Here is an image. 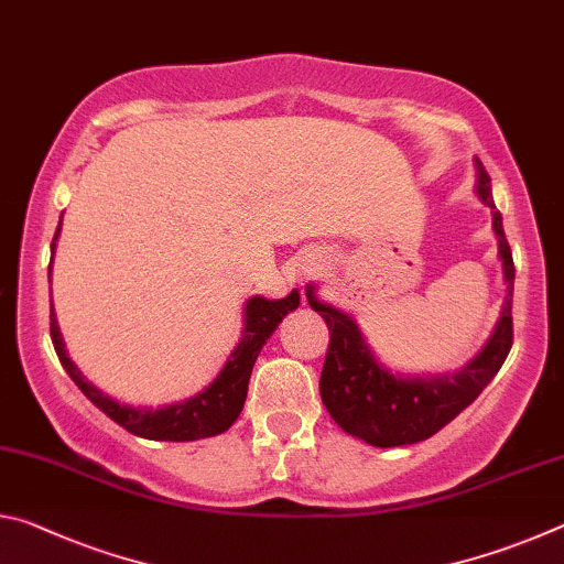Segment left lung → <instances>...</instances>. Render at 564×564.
I'll list each match as a JSON object with an SVG mask.
<instances>
[{"instance_id":"8db88e82","label":"left lung","mask_w":564,"mask_h":564,"mask_svg":"<svg viewBox=\"0 0 564 564\" xmlns=\"http://www.w3.org/2000/svg\"><path fill=\"white\" fill-rule=\"evenodd\" d=\"M475 194L492 214V231L498 236V256L502 261L508 299H505L492 336L467 366L441 376L393 373L383 360H378L376 350L370 348L350 313L318 301L313 285L305 289L311 308L321 313L330 330L321 373L323 405L343 431L368 445L395 447L427 441L482 393V388L498 376L512 348V251L502 231V216L492 202L490 176L480 159H475Z\"/></svg>"}]
</instances>
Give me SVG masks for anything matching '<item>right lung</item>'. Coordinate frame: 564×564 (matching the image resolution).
<instances>
[{"mask_svg":"<svg viewBox=\"0 0 564 564\" xmlns=\"http://www.w3.org/2000/svg\"><path fill=\"white\" fill-rule=\"evenodd\" d=\"M62 221L56 226L54 241H52V259L56 238H59ZM50 279H52V263H50ZM52 283V281H50ZM301 293L291 291L285 299L269 301L263 295H253L243 305V330L241 340L228 356L221 373L202 393L194 398L181 400V403L161 405V408H137L129 403H119L117 398L104 393L91 380L74 366V360L66 352L59 323H56L54 303H52V343L56 356H59L62 366L69 378L84 395H87L101 413H107L113 423L127 427L129 433L147 437V441H171V443H186V441H202V437H214L226 433L228 427L236 423V417L241 415L246 393H248V380H251L253 362L259 358L265 340L271 338V333L279 328L283 316H289L291 311L299 308Z\"/></svg>","mask_w":564,"mask_h":564,"instance_id":"add662e5","label":"right lung"}]
</instances>
